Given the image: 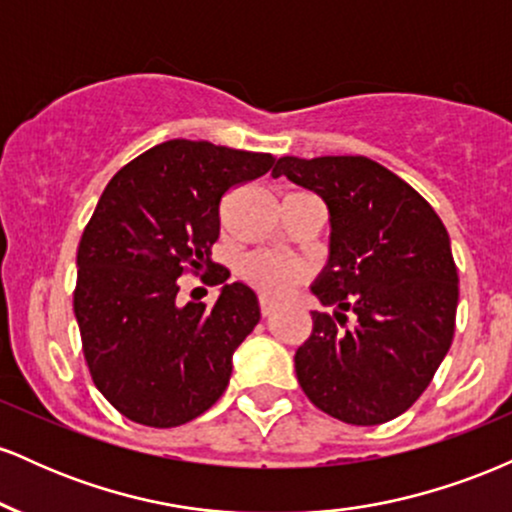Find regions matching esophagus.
Listing matches in <instances>:
<instances>
[{
    "mask_svg": "<svg viewBox=\"0 0 512 512\" xmlns=\"http://www.w3.org/2000/svg\"><path fill=\"white\" fill-rule=\"evenodd\" d=\"M276 308H279V305H276L274 301H269V298H260V313H262L264 317L272 315Z\"/></svg>",
    "mask_w": 512,
    "mask_h": 512,
    "instance_id": "esophagus-1",
    "label": "esophagus"
}]
</instances>
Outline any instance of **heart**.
Returning a JSON list of instances; mask_svg holds the SVG:
<instances>
[{"mask_svg":"<svg viewBox=\"0 0 512 512\" xmlns=\"http://www.w3.org/2000/svg\"><path fill=\"white\" fill-rule=\"evenodd\" d=\"M240 276L264 296H286L305 276V264L279 252L257 250L243 257Z\"/></svg>","mask_w":512,"mask_h":512,"instance_id":"heart-1","label":"heart"}]
</instances>
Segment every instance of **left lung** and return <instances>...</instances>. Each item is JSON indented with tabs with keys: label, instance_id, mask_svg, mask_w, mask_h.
Returning <instances> with one entry per match:
<instances>
[{
	"label": "left lung",
	"instance_id": "1",
	"mask_svg": "<svg viewBox=\"0 0 512 512\" xmlns=\"http://www.w3.org/2000/svg\"><path fill=\"white\" fill-rule=\"evenodd\" d=\"M272 175L330 209V260L313 293L338 322L313 313L293 358L298 383L344 424H385L421 397L452 344L460 279L448 231L414 187L366 156H284Z\"/></svg>",
	"mask_w": 512,
	"mask_h": 512
}]
</instances>
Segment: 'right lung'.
<instances>
[{"instance_id":"obj_1","label":"right lung","mask_w":512,"mask_h":512,"mask_svg":"<svg viewBox=\"0 0 512 512\" xmlns=\"http://www.w3.org/2000/svg\"><path fill=\"white\" fill-rule=\"evenodd\" d=\"M272 154L170 139L117 170L76 252L74 315L91 378L129 421L173 428L223 395L233 351L260 322L250 286L211 260L219 204ZM224 286L211 309L177 303V276Z\"/></svg>"}]
</instances>
